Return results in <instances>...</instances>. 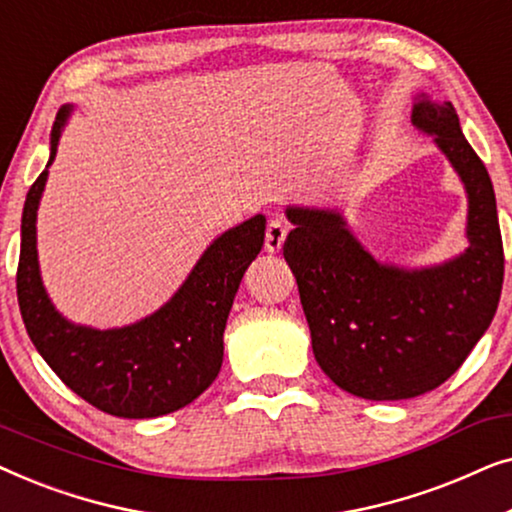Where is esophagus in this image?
Masks as SVG:
<instances>
[{
	"label": "esophagus",
	"instance_id": "1",
	"mask_svg": "<svg viewBox=\"0 0 512 512\" xmlns=\"http://www.w3.org/2000/svg\"><path fill=\"white\" fill-rule=\"evenodd\" d=\"M286 233H289V228L284 226V221L272 219L268 223V228H265V251H268V254H277L286 240Z\"/></svg>",
	"mask_w": 512,
	"mask_h": 512
}]
</instances>
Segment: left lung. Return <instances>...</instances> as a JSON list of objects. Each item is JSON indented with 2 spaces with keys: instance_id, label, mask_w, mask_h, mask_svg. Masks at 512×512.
I'll list each match as a JSON object with an SVG mask.
<instances>
[{
  "instance_id": "obj_1",
  "label": "left lung",
  "mask_w": 512,
  "mask_h": 512,
  "mask_svg": "<svg viewBox=\"0 0 512 512\" xmlns=\"http://www.w3.org/2000/svg\"><path fill=\"white\" fill-rule=\"evenodd\" d=\"M412 125L445 153L468 195V249L433 268L375 261L333 209L289 207L284 258L321 370L349 394L403 401L459 370L492 324L503 284V242L487 167L466 142L452 102L419 95Z\"/></svg>"
}]
</instances>
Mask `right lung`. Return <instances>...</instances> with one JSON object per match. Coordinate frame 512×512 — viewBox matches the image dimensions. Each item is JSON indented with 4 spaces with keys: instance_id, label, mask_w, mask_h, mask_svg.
Listing matches in <instances>:
<instances>
[{
    "instance_id": "add662e5",
    "label": "right lung",
    "mask_w": 512,
    "mask_h": 512,
    "mask_svg": "<svg viewBox=\"0 0 512 512\" xmlns=\"http://www.w3.org/2000/svg\"><path fill=\"white\" fill-rule=\"evenodd\" d=\"M69 111V104L62 107L53 123L48 165ZM48 165L27 193L20 223L16 289L27 335L53 373L107 415L151 419L184 408L219 375L223 331L244 270L263 247L265 216H251L216 237L181 289L151 317L97 331L62 317L41 284L37 209Z\"/></svg>"
}]
</instances>
